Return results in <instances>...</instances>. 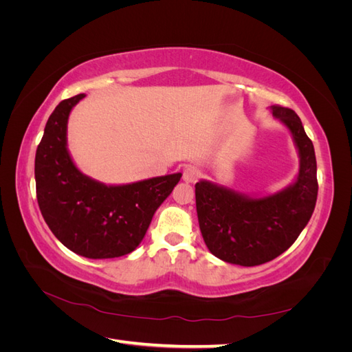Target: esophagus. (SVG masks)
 <instances>
[{"mask_svg": "<svg viewBox=\"0 0 352 352\" xmlns=\"http://www.w3.org/2000/svg\"><path fill=\"white\" fill-rule=\"evenodd\" d=\"M199 176H201V172H199V170H198L197 167H194V166H188V167L184 168L182 179L185 180L186 184H194V182H197V180L199 179Z\"/></svg>", "mask_w": 352, "mask_h": 352, "instance_id": "34e87169", "label": "esophagus"}]
</instances>
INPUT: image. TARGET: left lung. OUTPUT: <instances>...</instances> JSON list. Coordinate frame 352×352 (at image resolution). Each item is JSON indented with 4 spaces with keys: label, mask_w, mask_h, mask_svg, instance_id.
<instances>
[{
    "label": "left lung",
    "mask_w": 352,
    "mask_h": 352,
    "mask_svg": "<svg viewBox=\"0 0 352 352\" xmlns=\"http://www.w3.org/2000/svg\"><path fill=\"white\" fill-rule=\"evenodd\" d=\"M270 110L289 131L300 157L294 182L263 197L204 179L195 185L198 223L207 248L217 258L245 267L272 261L289 248L310 221L317 201L314 146L301 119L280 105Z\"/></svg>",
    "instance_id": "1"
}]
</instances>
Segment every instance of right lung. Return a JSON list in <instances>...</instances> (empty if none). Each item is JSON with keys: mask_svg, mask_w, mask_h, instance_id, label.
<instances>
[{"mask_svg": "<svg viewBox=\"0 0 352 352\" xmlns=\"http://www.w3.org/2000/svg\"><path fill=\"white\" fill-rule=\"evenodd\" d=\"M85 94L61 101L45 124L35 155L39 210L54 236L82 257L116 258L136 250L154 212L182 173L105 185L83 175L67 148V122Z\"/></svg>", "mask_w": 352, "mask_h": 352, "instance_id": "right-lung-1", "label": "right lung"}]
</instances>
